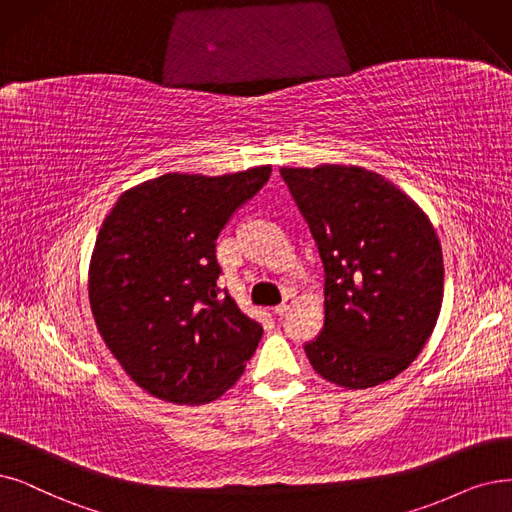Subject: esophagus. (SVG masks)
<instances>
[{"mask_svg":"<svg viewBox=\"0 0 512 512\" xmlns=\"http://www.w3.org/2000/svg\"><path fill=\"white\" fill-rule=\"evenodd\" d=\"M294 304H296V298H294V296H285V300H283L281 304H277L273 311H275L277 315H283V313H288Z\"/></svg>","mask_w":512,"mask_h":512,"instance_id":"esophagus-1","label":"esophagus"}]
</instances>
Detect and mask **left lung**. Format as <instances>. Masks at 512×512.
Listing matches in <instances>:
<instances>
[{"label":"left lung","mask_w":512,"mask_h":512,"mask_svg":"<svg viewBox=\"0 0 512 512\" xmlns=\"http://www.w3.org/2000/svg\"><path fill=\"white\" fill-rule=\"evenodd\" d=\"M323 260V330L304 346L342 388L393 380L431 338L443 302L433 222L384 176L346 163L281 168Z\"/></svg>","instance_id":"left-lung-1"}]
</instances>
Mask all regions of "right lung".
I'll return each instance as SVG.
<instances>
[{
	"instance_id": "right-lung-1",
	"label": "right lung",
	"mask_w": 512,
	"mask_h": 512,
	"mask_svg": "<svg viewBox=\"0 0 512 512\" xmlns=\"http://www.w3.org/2000/svg\"><path fill=\"white\" fill-rule=\"evenodd\" d=\"M271 166L163 174L121 193L102 220L88 271L107 349L149 395L203 405L241 378L262 327L220 294L216 239Z\"/></svg>"
}]
</instances>
